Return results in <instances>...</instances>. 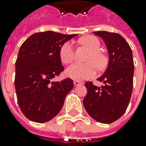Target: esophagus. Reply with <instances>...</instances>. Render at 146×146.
<instances>
[{
    "mask_svg": "<svg viewBox=\"0 0 146 146\" xmlns=\"http://www.w3.org/2000/svg\"><path fill=\"white\" fill-rule=\"evenodd\" d=\"M73 83H74V84H75L76 86H78V85H80V84H82L81 82L78 81V80H74V82H73Z\"/></svg>",
    "mask_w": 146,
    "mask_h": 146,
    "instance_id": "1",
    "label": "esophagus"
}]
</instances>
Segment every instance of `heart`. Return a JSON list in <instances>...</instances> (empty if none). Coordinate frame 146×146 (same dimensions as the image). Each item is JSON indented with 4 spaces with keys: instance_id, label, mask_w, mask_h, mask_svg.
Listing matches in <instances>:
<instances>
[{
    "instance_id": "1",
    "label": "heart",
    "mask_w": 146,
    "mask_h": 146,
    "mask_svg": "<svg viewBox=\"0 0 146 146\" xmlns=\"http://www.w3.org/2000/svg\"><path fill=\"white\" fill-rule=\"evenodd\" d=\"M81 43L86 45L91 50L87 58L85 64H75L70 66L66 70V75L69 78L76 80H87L93 77L96 74V66L98 68H103L106 63V58L103 53H102L99 49L101 48V43L97 37L93 36H87L81 39ZM74 45L71 41L65 42L59 50V58L62 62L64 64H69L74 59Z\"/></svg>"
}]
</instances>
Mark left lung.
<instances>
[{
	"label": "left lung",
	"mask_w": 146,
	"mask_h": 146,
	"mask_svg": "<svg viewBox=\"0 0 146 146\" xmlns=\"http://www.w3.org/2000/svg\"><path fill=\"white\" fill-rule=\"evenodd\" d=\"M106 45L109 62L106 71L98 80L103 85L98 87L86 82L87 95L84 106L93 119L99 123H110L119 119L126 111L132 96L134 63L132 51L119 34L106 31H94Z\"/></svg>",
	"instance_id": "obj_1"
}]
</instances>
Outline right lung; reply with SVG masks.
Returning <instances> with one entry per match:
<instances>
[{"label":"right lung","mask_w":146,"mask_h":146,"mask_svg":"<svg viewBox=\"0 0 146 146\" xmlns=\"http://www.w3.org/2000/svg\"><path fill=\"white\" fill-rule=\"evenodd\" d=\"M76 36L52 31L37 32L21 45L15 63L14 85L19 106L28 119L48 122L62 109L74 87L73 80H51L64 70L59 58L61 46Z\"/></svg>","instance_id":"obj_1"}]
</instances>
